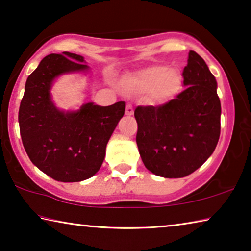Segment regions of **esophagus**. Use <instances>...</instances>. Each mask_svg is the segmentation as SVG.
Wrapping results in <instances>:
<instances>
[{"mask_svg": "<svg viewBox=\"0 0 251 251\" xmlns=\"http://www.w3.org/2000/svg\"><path fill=\"white\" fill-rule=\"evenodd\" d=\"M125 113H126V115H128V116L133 115V114H134V108H133V106H131L130 104L127 105V106H126V110H125Z\"/></svg>", "mask_w": 251, "mask_h": 251, "instance_id": "obj_1", "label": "esophagus"}]
</instances>
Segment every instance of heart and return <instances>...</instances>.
<instances>
[{"mask_svg": "<svg viewBox=\"0 0 251 251\" xmlns=\"http://www.w3.org/2000/svg\"><path fill=\"white\" fill-rule=\"evenodd\" d=\"M182 75L177 69L166 65H150L136 71L124 79L129 94H145L148 103L163 105L180 91Z\"/></svg>", "mask_w": 251, "mask_h": 251, "instance_id": "1", "label": "heart"}]
</instances>
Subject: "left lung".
Returning a JSON list of instances; mask_svg holds the SVG:
<instances>
[{
  "mask_svg": "<svg viewBox=\"0 0 251 251\" xmlns=\"http://www.w3.org/2000/svg\"><path fill=\"white\" fill-rule=\"evenodd\" d=\"M186 87L176 99L138 106L136 143L145 167L157 176L181 178L209 158L220 136L217 82L206 62L190 50L182 71Z\"/></svg>",
  "mask_w": 251,
  "mask_h": 251,
  "instance_id": "8db88e82",
  "label": "left lung"
}]
</instances>
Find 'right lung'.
Masks as SVG:
<instances>
[{
    "label": "right lung",
    "instance_id": "obj_1",
    "mask_svg": "<svg viewBox=\"0 0 251 251\" xmlns=\"http://www.w3.org/2000/svg\"><path fill=\"white\" fill-rule=\"evenodd\" d=\"M88 71L80 55L50 54L25 84L19 110L23 146L32 163L57 181H82L100 171L106 145L125 113V101L109 106L90 101L76 110L56 107L50 94L56 78Z\"/></svg>",
    "mask_w": 251,
    "mask_h": 251
}]
</instances>
